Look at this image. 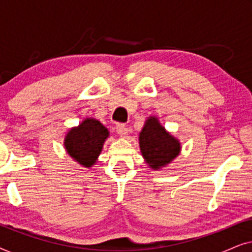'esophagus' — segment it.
<instances>
[{
  "label": "esophagus",
  "instance_id": "esophagus-1",
  "mask_svg": "<svg viewBox=\"0 0 252 252\" xmlns=\"http://www.w3.org/2000/svg\"><path fill=\"white\" fill-rule=\"evenodd\" d=\"M116 130L122 137H126L128 135V128H127L124 124H118V125L116 126Z\"/></svg>",
  "mask_w": 252,
  "mask_h": 252
}]
</instances>
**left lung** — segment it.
Listing matches in <instances>:
<instances>
[{
    "mask_svg": "<svg viewBox=\"0 0 252 252\" xmlns=\"http://www.w3.org/2000/svg\"><path fill=\"white\" fill-rule=\"evenodd\" d=\"M139 143L144 160L155 171L170 164L181 150L179 140L166 132L157 117H149L146 120L140 132Z\"/></svg>",
    "mask_w": 252,
    "mask_h": 252,
    "instance_id": "left-lung-1",
    "label": "left lung"
}]
</instances>
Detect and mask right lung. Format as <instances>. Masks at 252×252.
<instances>
[{"mask_svg": "<svg viewBox=\"0 0 252 252\" xmlns=\"http://www.w3.org/2000/svg\"><path fill=\"white\" fill-rule=\"evenodd\" d=\"M109 130L94 118L85 119L68 130L64 140L67 154L84 167H92L101 154Z\"/></svg>", "mask_w": 252, "mask_h": 252, "instance_id": "add662e5", "label": "right lung"}]
</instances>
